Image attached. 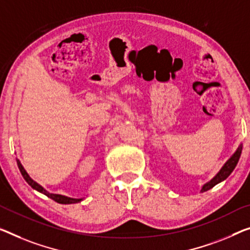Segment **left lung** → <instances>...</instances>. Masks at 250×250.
Listing matches in <instances>:
<instances>
[{
  "label": "left lung",
  "mask_w": 250,
  "mask_h": 250,
  "mask_svg": "<svg viewBox=\"0 0 250 250\" xmlns=\"http://www.w3.org/2000/svg\"><path fill=\"white\" fill-rule=\"evenodd\" d=\"M241 151H243V143H240L239 145H238L236 151L233 152V154L230 156L227 161H226L225 164L222 165L220 170L218 171V173L214 175L213 178L210 180V181L203 184L201 188V192H206L210 189H212L214 186H217L218 183L225 181V180L232 173V171L235 170V167H237L238 161H239V159H240Z\"/></svg>",
  "instance_id": "obj_1"
}]
</instances>
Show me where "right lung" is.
I'll list each match as a JSON object with an SVG mask.
<instances>
[{
  "label": "right lung",
  "instance_id": "obj_1",
  "mask_svg": "<svg viewBox=\"0 0 250 250\" xmlns=\"http://www.w3.org/2000/svg\"><path fill=\"white\" fill-rule=\"evenodd\" d=\"M17 163H18L19 170H20L21 174L23 176V179L25 180L26 183H28L31 188H33L34 190H37L38 192H40V193H43L44 195H47L48 198L52 199V200H55L56 202L62 203V205H71V203H78V202L83 201V199H85V198H70V197H67V195H62V194H58V193H50L49 191H47L43 187L40 186L39 183L34 181V180L31 178V176L28 174V172H26L25 168L23 167V165L20 162V160L17 159Z\"/></svg>",
  "mask_w": 250,
  "mask_h": 250
}]
</instances>
